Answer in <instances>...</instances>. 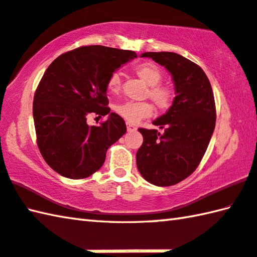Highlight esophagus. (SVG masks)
<instances>
[{"label":"esophagus","mask_w":257,"mask_h":257,"mask_svg":"<svg viewBox=\"0 0 257 257\" xmlns=\"http://www.w3.org/2000/svg\"><path fill=\"white\" fill-rule=\"evenodd\" d=\"M126 125H127V131H128V132H132V131H135V130H137V127H135L134 125H132V124L127 123Z\"/></svg>","instance_id":"34e87169"}]
</instances>
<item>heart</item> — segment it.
Segmentation results:
<instances>
[{"instance_id": "b5f03b06", "label": "heart", "mask_w": 257, "mask_h": 257, "mask_svg": "<svg viewBox=\"0 0 257 257\" xmlns=\"http://www.w3.org/2000/svg\"><path fill=\"white\" fill-rule=\"evenodd\" d=\"M137 74L145 84L150 86L149 95L157 107L166 110L172 105L173 90L169 86L160 85L162 80V71L159 67L151 62L140 65L137 68ZM120 88V75L114 72L107 80V89L112 93H116ZM116 112L130 124H137L144 117H149L153 113V107L149 103H137V101H125L123 104L116 106Z\"/></svg>"}]
</instances>
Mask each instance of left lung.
Segmentation results:
<instances>
[{"instance_id":"left-lung-1","label":"left lung","mask_w":257,"mask_h":257,"mask_svg":"<svg viewBox=\"0 0 257 257\" xmlns=\"http://www.w3.org/2000/svg\"><path fill=\"white\" fill-rule=\"evenodd\" d=\"M172 76L174 97L166 114L153 120L163 128H139L143 143L137 166L148 182L159 187L177 185L196 170L210 142L216 106L209 79L199 66L174 52H144Z\"/></svg>"}]
</instances>
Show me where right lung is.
<instances>
[{"label": "right lung", "instance_id": "add662e5", "mask_svg": "<svg viewBox=\"0 0 257 257\" xmlns=\"http://www.w3.org/2000/svg\"><path fill=\"white\" fill-rule=\"evenodd\" d=\"M137 57L131 50L87 46L62 53L48 67L33 98V119L41 156L57 173L69 179L91 176L103 166L110 145L126 132L116 113L91 126L87 117L110 112L109 76Z\"/></svg>", "mask_w": 257, "mask_h": 257}]
</instances>
